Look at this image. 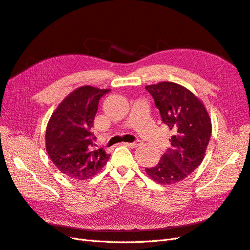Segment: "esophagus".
I'll return each instance as SVG.
<instances>
[{
  "instance_id": "34e87169",
  "label": "esophagus",
  "mask_w": 250,
  "mask_h": 250,
  "mask_svg": "<svg viewBox=\"0 0 250 250\" xmlns=\"http://www.w3.org/2000/svg\"><path fill=\"white\" fill-rule=\"evenodd\" d=\"M129 148H138L139 146H142V142H135V143H126L125 144Z\"/></svg>"
}]
</instances>
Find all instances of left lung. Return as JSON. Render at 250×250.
I'll list each match as a JSON object with an SVG mask.
<instances>
[{
	"instance_id": "8db88e82",
	"label": "left lung",
	"mask_w": 250,
	"mask_h": 250,
	"mask_svg": "<svg viewBox=\"0 0 250 250\" xmlns=\"http://www.w3.org/2000/svg\"><path fill=\"white\" fill-rule=\"evenodd\" d=\"M146 89L172 132L171 146L155 167L146 172L157 184H176L202 164L212 130L211 119L203 102L183 85L165 81Z\"/></svg>"
}]
</instances>
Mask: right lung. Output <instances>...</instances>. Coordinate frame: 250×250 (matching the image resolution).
Instances as JSON below:
<instances>
[{"label":"right lung","instance_id":"obj_1","mask_svg":"<svg viewBox=\"0 0 250 250\" xmlns=\"http://www.w3.org/2000/svg\"><path fill=\"white\" fill-rule=\"evenodd\" d=\"M110 89L89 85L70 93L50 117L45 134L46 151L61 173L85 181L104 168L110 158L105 151L95 149L91 129L99 100Z\"/></svg>","mask_w":250,"mask_h":250}]
</instances>
